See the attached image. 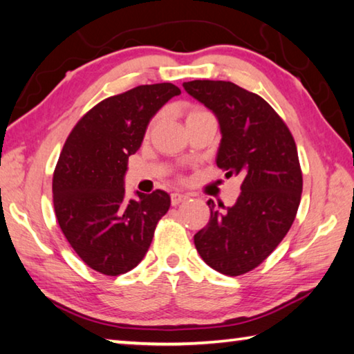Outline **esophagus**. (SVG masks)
I'll return each mask as SVG.
<instances>
[{"instance_id":"obj_1","label":"esophagus","mask_w":354,"mask_h":354,"mask_svg":"<svg viewBox=\"0 0 354 354\" xmlns=\"http://www.w3.org/2000/svg\"><path fill=\"white\" fill-rule=\"evenodd\" d=\"M187 198H189L187 195L179 194V192H173V194H171V205L173 206H178L179 203H183V201H185Z\"/></svg>"}]
</instances>
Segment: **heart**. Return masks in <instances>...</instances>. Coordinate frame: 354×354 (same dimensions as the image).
<instances>
[{"instance_id":"b5f03b06","label":"heart","mask_w":354,"mask_h":354,"mask_svg":"<svg viewBox=\"0 0 354 354\" xmlns=\"http://www.w3.org/2000/svg\"><path fill=\"white\" fill-rule=\"evenodd\" d=\"M196 112H201V111H200V109H195V111H192V112L189 113V115H192V113H196ZM189 115H187V117H189Z\"/></svg>"}]
</instances>
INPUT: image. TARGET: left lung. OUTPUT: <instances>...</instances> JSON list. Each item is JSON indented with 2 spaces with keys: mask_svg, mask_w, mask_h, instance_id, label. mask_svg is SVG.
Returning <instances> with one entry per match:
<instances>
[{
  "mask_svg": "<svg viewBox=\"0 0 354 354\" xmlns=\"http://www.w3.org/2000/svg\"><path fill=\"white\" fill-rule=\"evenodd\" d=\"M183 86L218 118L217 167L226 178H242L234 206L220 211L207 201L211 220L195 234V247L214 270L239 277L261 266L295 220L303 190L295 140L266 100L234 82L195 80Z\"/></svg>",
  "mask_w": 354,
  "mask_h": 354,
  "instance_id": "left-lung-1",
  "label": "left lung"
}]
</instances>
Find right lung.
Listing matches in <instances>:
<instances>
[{"instance_id":"add662e5","label":"right lung","mask_w":354,"mask_h":354,"mask_svg":"<svg viewBox=\"0 0 354 354\" xmlns=\"http://www.w3.org/2000/svg\"><path fill=\"white\" fill-rule=\"evenodd\" d=\"M181 93L171 82L147 84L100 101L71 129L53 175L57 223L86 266L118 277L151 245L170 195L154 190L124 196L128 158L140 148L149 120Z\"/></svg>"}]
</instances>
